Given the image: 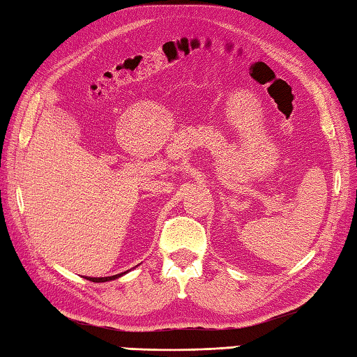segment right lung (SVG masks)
Here are the masks:
<instances>
[{"instance_id": "add662e5", "label": "right lung", "mask_w": 357, "mask_h": 357, "mask_svg": "<svg viewBox=\"0 0 357 357\" xmlns=\"http://www.w3.org/2000/svg\"><path fill=\"white\" fill-rule=\"evenodd\" d=\"M122 274H125V273L116 274V276H109V278H86V279L92 280V282H106V280H112V279H116V278H119V276H122Z\"/></svg>"}]
</instances>
